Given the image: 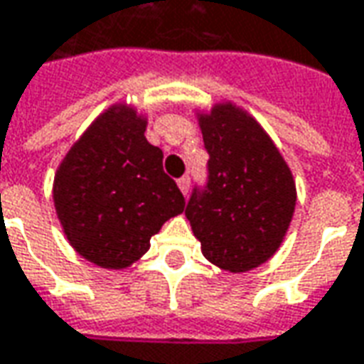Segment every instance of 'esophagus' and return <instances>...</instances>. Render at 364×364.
<instances>
[{"instance_id":"esophagus-1","label":"esophagus","mask_w":364,"mask_h":364,"mask_svg":"<svg viewBox=\"0 0 364 364\" xmlns=\"http://www.w3.org/2000/svg\"><path fill=\"white\" fill-rule=\"evenodd\" d=\"M178 188L182 190V194L186 196L188 190H190V176H182L180 180H178Z\"/></svg>"}]
</instances>
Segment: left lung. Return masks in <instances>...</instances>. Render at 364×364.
<instances>
[{"instance_id": "1", "label": "left lung", "mask_w": 364, "mask_h": 364, "mask_svg": "<svg viewBox=\"0 0 364 364\" xmlns=\"http://www.w3.org/2000/svg\"><path fill=\"white\" fill-rule=\"evenodd\" d=\"M210 160L186 218L206 259L225 272H250L282 245L295 210L291 170L254 117L232 102L200 114Z\"/></svg>"}]
</instances>
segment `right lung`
Here are the masks:
<instances>
[{"label": "right lung", "mask_w": 364, "mask_h": 364, "mask_svg": "<svg viewBox=\"0 0 364 364\" xmlns=\"http://www.w3.org/2000/svg\"><path fill=\"white\" fill-rule=\"evenodd\" d=\"M146 119L114 105L85 130L55 174L53 200L69 244L95 265L129 267L186 200L146 136Z\"/></svg>", "instance_id": "add662e5"}]
</instances>
